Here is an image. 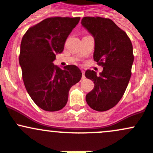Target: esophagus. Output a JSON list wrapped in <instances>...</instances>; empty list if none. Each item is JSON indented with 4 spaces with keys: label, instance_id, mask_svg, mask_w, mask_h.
<instances>
[{
    "label": "esophagus",
    "instance_id": "esophagus-1",
    "mask_svg": "<svg viewBox=\"0 0 153 153\" xmlns=\"http://www.w3.org/2000/svg\"><path fill=\"white\" fill-rule=\"evenodd\" d=\"M81 72H82V79H84V78H85V75H84L85 72H84V69H81Z\"/></svg>",
    "mask_w": 153,
    "mask_h": 153
}]
</instances>
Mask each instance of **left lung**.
<instances>
[{
    "instance_id": "left-lung-1",
    "label": "left lung",
    "mask_w": 153,
    "mask_h": 153,
    "mask_svg": "<svg viewBox=\"0 0 153 153\" xmlns=\"http://www.w3.org/2000/svg\"><path fill=\"white\" fill-rule=\"evenodd\" d=\"M81 24L95 39L94 61L104 68L99 75L86 71L85 76L95 84L86 101L92 109L104 112L119 102L127 87L134 61L132 44L126 32L109 18L84 17Z\"/></svg>"
}]
</instances>
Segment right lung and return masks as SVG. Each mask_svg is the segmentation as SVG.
Returning a JSON list of instances; mask_svg holds the SVG:
<instances>
[{
	"instance_id": "1",
	"label": "right lung",
	"mask_w": 153,
	"mask_h": 153,
	"mask_svg": "<svg viewBox=\"0 0 153 153\" xmlns=\"http://www.w3.org/2000/svg\"><path fill=\"white\" fill-rule=\"evenodd\" d=\"M79 21V17L46 18L23 36L19 55L23 81L31 98L45 111L63 109L69 89L82 76L76 66L62 69L52 63L56 54L63 52L67 37Z\"/></svg>"
}]
</instances>
